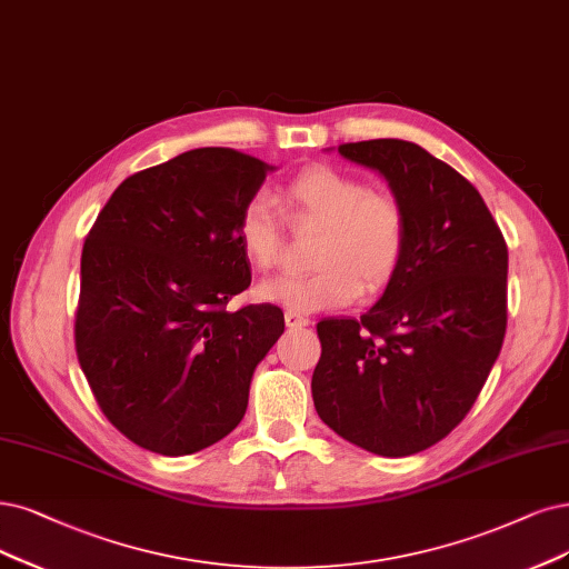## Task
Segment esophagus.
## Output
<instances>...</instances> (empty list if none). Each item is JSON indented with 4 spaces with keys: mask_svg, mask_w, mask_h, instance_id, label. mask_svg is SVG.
Listing matches in <instances>:
<instances>
[{
    "mask_svg": "<svg viewBox=\"0 0 569 569\" xmlns=\"http://www.w3.org/2000/svg\"><path fill=\"white\" fill-rule=\"evenodd\" d=\"M286 326L292 330V328H305V326H309V319L307 317H302V313H298V311H286Z\"/></svg>",
    "mask_w": 569,
    "mask_h": 569,
    "instance_id": "obj_1",
    "label": "esophagus"
}]
</instances>
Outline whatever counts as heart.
<instances>
[{"label":"heart","instance_id":"obj_1","mask_svg":"<svg viewBox=\"0 0 569 569\" xmlns=\"http://www.w3.org/2000/svg\"><path fill=\"white\" fill-rule=\"evenodd\" d=\"M283 208L292 222L323 224L309 273H283L258 286V298L290 311H323L351 305L361 290L389 283L403 260L408 241L406 208L387 189H370L361 178L332 166H309L290 180ZM246 260L273 269L286 250V231L277 206L267 197L250 199L237 222Z\"/></svg>","mask_w":569,"mask_h":569}]
</instances>
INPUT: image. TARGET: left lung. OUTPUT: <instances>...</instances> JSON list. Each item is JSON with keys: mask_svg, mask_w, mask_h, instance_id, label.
I'll return each instance as SVG.
<instances>
[{"mask_svg": "<svg viewBox=\"0 0 569 569\" xmlns=\"http://www.w3.org/2000/svg\"><path fill=\"white\" fill-rule=\"evenodd\" d=\"M389 182L408 241L382 298L361 319L319 321L311 396L349 443L408 457L467 417L507 332L509 250L478 189L408 140L340 144Z\"/></svg>", "mask_w": 569, "mask_h": 569, "instance_id": "obj_1", "label": "left lung"}]
</instances>
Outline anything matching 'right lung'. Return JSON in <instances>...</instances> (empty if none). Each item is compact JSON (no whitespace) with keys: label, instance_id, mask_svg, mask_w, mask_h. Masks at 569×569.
<instances>
[{"label":"right lung","instance_id":"right-lung-1","mask_svg":"<svg viewBox=\"0 0 569 569\" xmlns=\"http://www.w3.org/2000/svg\"><path fill=\"white\" fill-rule=\"evenodd\" d=\"M273 166L199 147L126 178L81 250L79 366L136 446L192 455L234 431L252 372L286 328L273 305L227 311L250 286L237 222Z\"/></svg>","mask_w":569,"mask_h":569}]
</instances>
